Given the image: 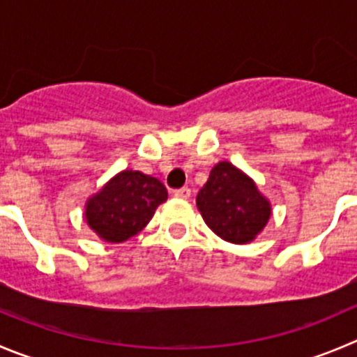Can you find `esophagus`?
<instances>
[{
  "instance_id": "esophagus-1",
  "label": "esophagus",
  "mask_w": 357,
  "mask_h": 357,
  "mask_svg": "<svg viewBox=\"0 0 357 357\" xmlns=\"http://www.w3.org/2000/svg\"><path fill=\"white\" fill-rule=\"evenodd\" d=\"M173 195H175V198H178V199H189V198H191V189L181 188V189H176Z\"/></svg>"
}]
</instances>
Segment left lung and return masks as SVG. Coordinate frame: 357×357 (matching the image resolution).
Returning a JSON list of instances; mask_svg holds the SVG:
<instances>
[{
  "label": "left lung",
  "mask_w": 357,
  "mask_h": 357,
  "mask_svg": "<svg viewBox=\"0 0 357 357\" xmlns=\"http://www.w3.org/2000/svg\"><path fill=\"white\" fill-rule=\"evenodd\" d=\"M196 206L217 236L236 245L254 242L271 217L270 199L245 172L229 161L213 166L196 196Z\"/></svg>",
  "instance_id": "8db88e82"
}]
</instances>
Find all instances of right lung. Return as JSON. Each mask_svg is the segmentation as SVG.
<instances>
[{
    "mask_svg": "<svg viewBox=\"0 0 357 357\" xmlns=\"http://www.w3.org/2000/svg\"><path fill=\"white\" fill-rule=\"evenodd\" d=\"M166 198L168 191L155 176L122 169L87 198L84 219L101 240L122 243L147 226Z\"/></svg>",
    "mask_w": 357,
    "mask_h": 357,
    "instance_id": "add662e5",
    "label": "right lung"
}]
</instances>
